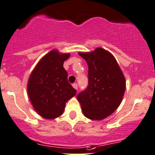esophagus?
Wrapping results in <instances>:
<instances>
[{
  "label": "esophagus",
  "mask_w": 155,
  "mask_h": 155,
  "mask_svg": "<svg viewBox=\"0 0 155 155\" xmlns=\"http://www.w3.org/2000/svg\"><path fill=\"white\" fill-rule=\"evenodd\" d=\"M73 88H74V89H76V90H78V84H77V83H73Z\"/></svg>",
  "instance_id": "obj_1"
}]
</instances>
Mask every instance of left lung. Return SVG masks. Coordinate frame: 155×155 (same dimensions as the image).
<instances>
[{
	"label": "left lung",
	"instance_id": "left-lung-1",
	"mask_svg": "<svg viewBox=\"0 0 155 155\" xmlns=\"http://www.w3.org/2000/svg\"><path fill=\"white\" fill-rule=\"evenodd\" d=\"M79 54L89 66V82L86 89L78 94L77 99L85 116L104 119L121 104L125 91L124 75L115 57L104 49Z\"/></svg>",
	"mask_w": 155,
	"mask_h": 155
}]
</instances>
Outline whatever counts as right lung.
<instances>
[{
	"instance_id": "obj_1",
	"label": "right lung",
	"mask_w": 155,
	"mask_h": 155,
	"mask_svg": "<svg viewBox=\"0 0 155 155\" xmlns=\"http://www.w3.org/2000/svg\"><path fill=\"white\" fill-rule=\"evenodd\" d=\"M69 54L52 50L33 70L27 84L32 105L43 118L53 119L60 116L66 102L76 95V90L68 82L63 63Z\"/></svg>"
}]
</instances>
